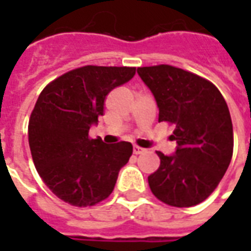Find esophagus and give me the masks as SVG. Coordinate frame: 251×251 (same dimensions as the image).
I'll return each mask as SVG.
<instances>
[{
	"label": "esophagus",
	"mask_w": 251,
	"mask_h": 251,
	"mask_svg": "<svg viewBox=\"0 0 251 251\" xmlns=\"http://www.w3.org/2000/svg\"><path fill=\"white\" fill-rule=\"evenodd\" d=\"M144 152H145V149H142L141 147H137V145L133 147V153H134V154H141V153Z\"/></svg>",
	"instance_id": "1"
}]
</instances>
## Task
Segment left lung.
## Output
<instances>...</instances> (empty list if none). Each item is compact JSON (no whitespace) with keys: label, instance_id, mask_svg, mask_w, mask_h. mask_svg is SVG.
Segmentation results:
<instances>
[{"label":"left lung","instance_id":"1","mask_svg":"<svg viewBox=\"0 0 251 251\" xmlns=\"http://www.w3.org/2000/svg\"><path fill=\"white\" fill-rule=\"evenodd\" d=\"M156 98L158 122L174 124V156L156 152L158 169L148 177L152 194L172 207H192L210 196L230 165L234 149L230 111L210 80L168 64L138 67Z\"/></svg>","mask_w":251,"mask_h":251}]
</instances>
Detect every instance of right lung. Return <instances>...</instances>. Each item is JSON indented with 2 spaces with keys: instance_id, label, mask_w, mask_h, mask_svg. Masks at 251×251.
I'll return each instance as SVG.
<instances>
[{
  "instance_id": "add662e5",
  "label": "right lung",
  "mask_w": 251,
  "mask_h": 251,
  "mask_svg": "<svg viewBox=\"0 0 251 251\" xmlns=\"http://www.w3.org/2000/svg\"><path fill=\"white\" fill-rule=\"evenodd\" d=\"M136 67L84 66L48 83L32 110L28 140L43 181L75 207L107 199L131 153L130 142L104 144L88 136L103 115L104 99L129 82Z\"/></svg>"
}]
</instances>
